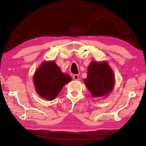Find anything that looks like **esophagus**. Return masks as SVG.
Instances as JSON below:
<instances>
[{
  "instance_id": "obj_1",
  "label": "esophagus",
  "mask_w": 146,
  "mask_h": 146,
  "mask_svg": "<svg viewBox=\"0 0 146 146\" xmlns=\"http://www.w3.org/2000/svg\"><path fill=\"white\" fill-rule=\"evenodd\" d=\"M73 78H74V80H79V75H77V74H75L73 76Z\"/></svg>"
}]
</instances>
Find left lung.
I'll list each match as a JSON object with an SVG mask.
<instances>
[{
    "label": "left lung",
    "mask_w": 146,
    "mask_h": 146,
    "mask_svg": "<svg viewBox=\"0 0 146 146\" xmlns=\"http://www.w3.org/2000/svg\"><path fill=\"white\" fill-rule=\"evenodd\" d=\"M84 82L94 97L108 95L114 87V73L106 62H91Z\"/></svg>",
    "instance_id": "1"
}]
</instances>
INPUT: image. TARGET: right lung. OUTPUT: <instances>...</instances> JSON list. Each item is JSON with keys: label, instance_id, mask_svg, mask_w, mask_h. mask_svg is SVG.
<instances>
[{"label": "right lung", "instance_id": "1", "mask_svg": "<svg viewBox=\"0 0 146 146\" xmlns=\"http://www.w3.org/2000/svg\"><path fill=\"white\" fill-rule=\"evenodd\" d=\"M71 80V76L62 72L54 61L43 62L33 76L36 92L42 98L49 100L55 99L63 86Z\"/></svg>", "mask_w": 146, "mask_h": 146}]
</instances>
